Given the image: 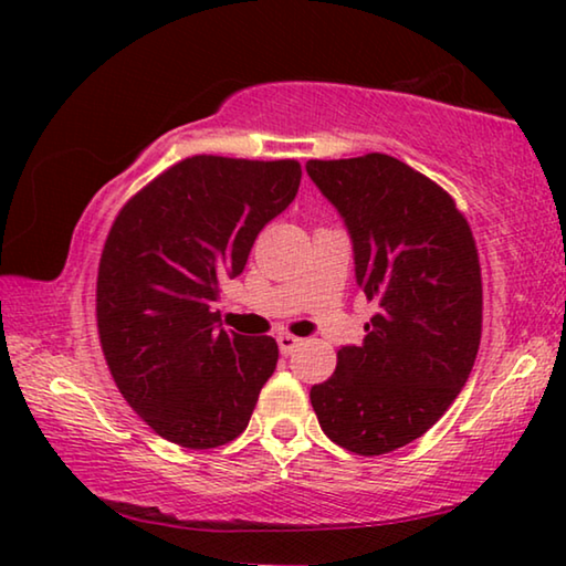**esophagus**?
I'll return each mask as SVG.
<instances>
[{"label": "esophagus", "instance_id": "obj_1", "mask_svg": "<svg viewBox=\"0 0 566 566\" xmlns=\"http://www.w3.org/2000/svg\"><path fill=\"white\" fill-rule=\"evenodd\" d=\"M276 344H280V352L286 357V354L296 352V347H302V339L294 337V334H280V337H276Z\"/></svg>", "mask_w": 566, "mask_h": 566}]
</instances>
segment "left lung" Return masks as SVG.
I'll list each match as a JSON object with an SVG mask.
<instances>
[{
  "instance_id": "left-lung-1",
  "label": "left lung",
  "mask_w": 566,
  "mask_h": 566,
  "mask_svg": "<svg viewBox=\"0 0 566 566\" xmlns=\"http://www.w3.org/2000/svg\"><path fill=\"white\" fill-rule=\"evenodd\" d=\"M344 217L359 290L377 304L359 347L310 391L322 432L361 457L415 442L462 391L482 339V266L449 191L389 155L310 159Z\"/></svg>"
}]
</instances>
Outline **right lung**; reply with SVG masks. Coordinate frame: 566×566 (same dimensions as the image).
<instances>
[{"mask_svg":"<svg viewBox=\"0 0 566 566\" xmlns=\"http://www.w3.org/2000/svg\"><path fill=\"white\" fill-rule=\"evenodd\" d=\"M296 159L195 155L114 217L97 272V332L114 385L159 437L212 449L244 432L280 349L219 324L264 224L292 205Z\"/></svg>","mask_w":566,"mask_h":566,"instance_id":"obj_1","label":"right lung"}]
</instances>
